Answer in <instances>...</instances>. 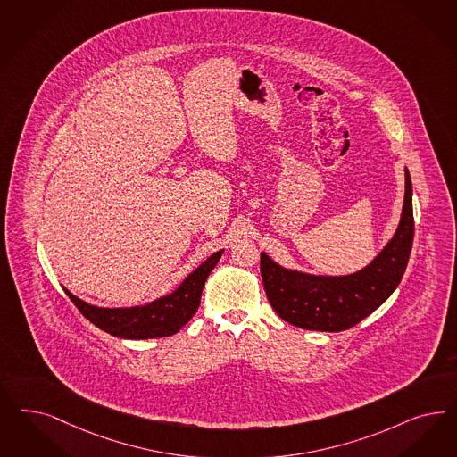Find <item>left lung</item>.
Here are the masks:
<instances>
[{"label": "left lung", "instance_id": "obj_1", "mask_svg": "<svg viewBox=\"0 0 457 457\" xmlns=\"http://www.w3.org/2000/svg\"><path fill=\"white\" fill-rule=\"evenodd\" d=\"M413 242L412 179L405 168V196L397 230L367 267L348 276H314L261 253V274L270 306L303 329L345 331L365 320L397 289Z\"/></svg>", "mask_w": 457, "mask_h": 457}]
</instances>
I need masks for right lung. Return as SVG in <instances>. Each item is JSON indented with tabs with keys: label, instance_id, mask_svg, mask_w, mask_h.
<instances>
[{
	"label": "right lung",
	"instance_id": "obj_1",
	"mask_svg": "<svg viewBox=\"0 0 457 457\" xmlns=\"http://www.w3.org/2000/svg\"><path fill=\"white\" fill-rule=\"evenodd\" d=\"M223 249L210 255L171 295H162L145 306L133 308H99L79 299L63 287L75 308L88 321L105 333L124 339H147L171 337L193 318L200 306L205 280L220 261Z\"/></svg>",
	"mask_w": 457,
	"mask_h": 457
}]
</instances>
